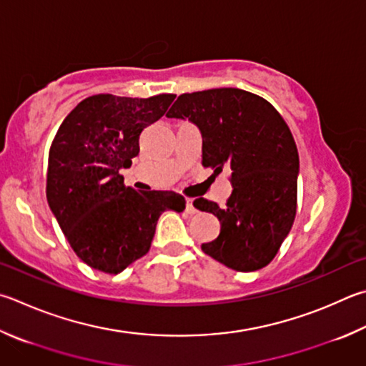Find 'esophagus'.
<instances>
[{
    "mask_svg": "<svg viewBox=\"0 0 366 366\" xmlns=\"http://www.w3.org/2000/svg\"><path fill=\"white\" fill-rule=\"evenodd\" d=\"M185 211H187L189 214H197L198 212V209L194 206V200H192V198H187V200H185Z\"/></svg>",
    "mask_w": 366,
    "mask_h": 366,
    "instance_id": "esophagus-1",
    "label": "esophagus"
}]
</instances>
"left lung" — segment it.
I'll use <instances>...</instances> for the list:
<instances>
[{
	"instance_id": "left-lung-1",
	"label": "left lung",
	"mask_w": 366,
	"mask_h": 366,
	"mask_svg": "<svg viewBox=\"0 0 366 366\" xmlns=\"http://www.w3.org/2000/svg\"><path fill=\"white\" fill-rule=\"evenodd\" d=\"M166 117L200 129L204 168L232 171L234 190L224 208L204 198L194 202L221 222V234L202 249L238 272L265 267L296 216L299 155L288 124L265 99L237 88L179 96Z\"/></svg>"
}]
</instances>
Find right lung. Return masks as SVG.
<instances>
[{
    "mask_svg": "<svg viewBox=\"0 0 366 366\" xmlns=\"http://www.w3.org/2000/svg\"><path fill=\"white\" fill-rule=\"evenodd\" d=\"M174 97L91 96L57 129L46 197L70 247L92 269L119 274L147 254L163 211L185 209L182 195L137 192L119 174L137 157L142 129L160 119Z\"/></svg>",
    "mask_w": 366,
    "mask_h": 366,
    "instance_id": "obj_1",
    "label": "right lung"
}]
</instances>
